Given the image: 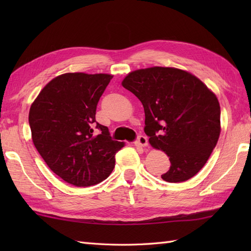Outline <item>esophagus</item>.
Wrapping results in <instances>:
<instances>
[{"label":"esophagus","instance_id":"1","mask_svg":"<svg viewBox=\"0 0 251 251\" xmlns=\"http://www.w3.org/2000/svg\"><path fill=\"white\" fill-rule=\"evenodd\" d=\"M136 145L140 146V147H147L148 146V138L143 135L138 136L137 140H136Z\"/></svg>","mask_w":251,"mask_h":251}]
</instances>
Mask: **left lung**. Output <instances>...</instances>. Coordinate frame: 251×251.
<instances>
[{
	"label": "left lung",
	"instance_id": "obj_1",
	"mask_svg": "<svg viewBox=\"0 0 251 251\" xmlns=\"http://www.w3.org/2000/svg\"><path fill=\"white\" fill-rule=\"evenodd\" d=\"M122 85L141 101L150 145L169 157L172 165L162 179L176 183L194 177L220 136L216 95L201 79L176 68L140 69Z\"/></svg>",
	"mask_w": 251,
	"mask_h": 251
}]
</instances>
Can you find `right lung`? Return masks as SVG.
Instances as JSON below:
<instances>
[{
    "label": "right lung",
    "instance_id": "1",
    "mask_svg": "<svg viewBox=\"0 0 251 251\" xmlns=\"http://www.w3.org/2000/svg\"><path fill=\"white\" fill-rule=\"evenodd\" d=\"M110 74L66 73L41 90L29 112L32 140L47 166L66 182L90 186L106 179L124 143L96 122Z\"/></svg>",
    "mask_w": 251,
    "mask_h": 251
}]
</instances>
